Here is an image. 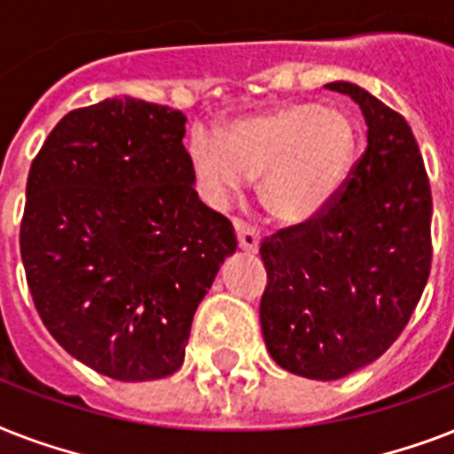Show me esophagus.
Wrapping results in <instances>:
<instances>
[{"label":"esophagus","mask_w":454,"mask_h":454,"mask_svg":"<svg viewBox=\"0 0 454 454\" xmlns=\"http://www.w3.org/2000/svg\"><path fill=\"white\" fill-rule=\"evenodd\" d=\"M235 235H238V245L245 254H256L259 252V245H262V238L256 233L254 228L242 223V221H235Z\"/></svg>","instance_id":"1"}]
</instances>
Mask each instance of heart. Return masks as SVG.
<instances>
[{
  "instance_id": "heart-1",
  "label": "heart",
  "mask_w": 454,
  "mask_h": 454,
  "mask_svg": "<svg viewBox=\"0 0 454 454\" xmlns=\"http://www.w3.org/2000/svg\"><path fill=\"white\" fill-rule=\"evenodd\" d=\"M358 137L351 117L317 103H283L238 117L223 131L195 127L188 157L214 202L262 176L259 198L283 226H306L330 209L351 178Z\"/></svg>"
}]
</instances>
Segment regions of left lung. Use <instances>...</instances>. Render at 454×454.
<instances>
[{"label":"left lung","instance_id":"1","mask_svg":"<svg viewBox=\"0 0 454 454\" xmlns=\"http://www.w3.org/2000/svg\"><path fill=\"white\" fill-rule=\"evenodd\" d=\"M325 89L358 103L367 148L320 219L262 245L269 285L259 317L278 365L334 381L380 358L422 297L431 270V188L398 113L353 82Z\"/></svg>","mask_w":454,"mask_h":454}]
</instances>
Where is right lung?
<instances>
[{"label": "right lung", "mask_w": 454, "mask_h": 454, "mask_svg": "<svg viewBox=\"0 0 454 454\" xmlns=\"http://www.w3.org/2000/svg\"><path fill=\"white\" fill-rule=\"evenodd\" d=\"M185 115L117 96L67 113L27 176L20 256L51 337L117 381L184 365L233 226L198 198Z\"/></svg>", "instance_id": "obj_1"}]
</instances>
